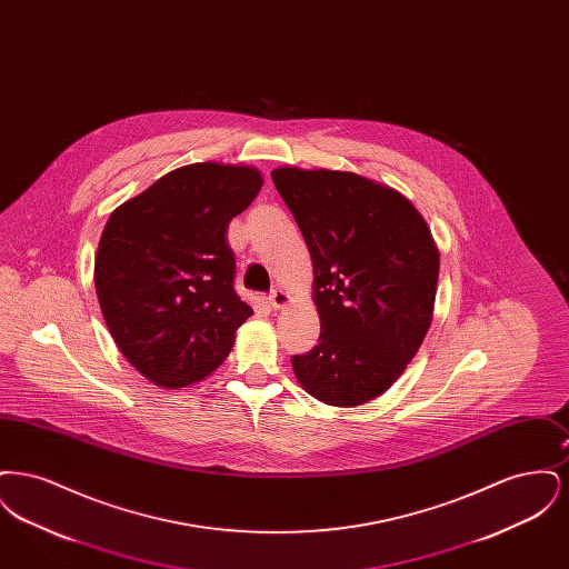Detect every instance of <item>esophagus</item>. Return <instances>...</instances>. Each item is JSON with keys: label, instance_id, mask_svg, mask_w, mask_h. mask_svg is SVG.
I'll return each mask as SVG.
<instances>
[{"label": "esophagus", "instance_id": "1", "mask_svg": "<svg viewBox=\"0 0 569 569\" xmlns=\"http://www.w3.org/2000/svg\"><path fill=\"white\" fill-rule=\"evenodd\" d=\"M269 302H271L272 309H283L290 302V295L283 292V290H272L269 295Z\"/></svg>", "mask_w": 569, "mask_h": 569}]
</instances>
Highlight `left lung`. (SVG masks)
Returning <instances> with one entry per match:
<instances>
[{
  "instance_id": "obj_1",
  "label": "left lung",
  "mask_w": 569,
  "mask_h": 569,
  "mask_svg": "<svg viewBox=\"0 0 569 569\" xmlns=\"http://www.w3.org/2000/svg\"><path fill=\"white\" fill-rule=\"evenodd\" d=\"M271 177L309 247L320 316V343L292 356V369L326 406L369 403L401 378L433 320V234L403 193L356 172L281 166Z\"/></svg>"
}]
</instances>
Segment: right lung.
Returning <instances> with one entry per match:
<instances>
[{"label": "right lung", "mask_w": 569, "mask_h": 569, "mask_svg": "<svg viewBox=\"0 0 569 569\" xmlns=\"http://www.w3.org/2000/svg\"><path fill=\"white\" fill-rule=\"evenodd\" d=\"M260 188L253 166L190 163L109 217L96 292L117 348L149 381L174 390L211 376L253 313L234 292L226 232Z\"/></svg>", "instance_id": "obj_1"}]
</instances>
